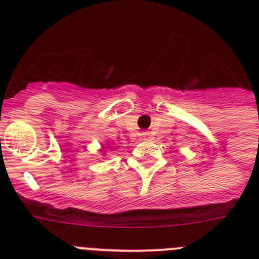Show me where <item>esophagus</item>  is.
<instances>
[{
  "label": "esophagus",
  "mask_w": 259,
  "mask_h": 259,
  "mask_svg": "<svg viewBox=\"0 0 259 259\" xmlns=\"http://www.w3.org/2000/svg\"><path fill=\"white\" fill-rule=\"evenodd\" d=\"M141 135H143L144 137H149V136H150V134H149V132H148V131H146V132H143V134H141Z\"/></svg>",
  "instance_id": "esophagus-1"
}]
</instances>
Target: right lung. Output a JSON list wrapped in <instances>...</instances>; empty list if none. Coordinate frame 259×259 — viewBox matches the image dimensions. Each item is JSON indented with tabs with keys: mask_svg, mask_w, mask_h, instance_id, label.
<instances>
[{
	"mask_svg": "<svg viewBox=\"0 0 259 259\" xmlns=\"http://www.w3.org/2000/svg\"><path fill=\"white\" fill-rule=\"evenodd\" d=\"M105 149H106V148H105V146H102V148H101V152H104Z\"/></svg>",
	"mask_w": 259,
	"mask_h": 259,
	"instance_id": "add662e5",
	"label": "right lung"
}]
</instances>
